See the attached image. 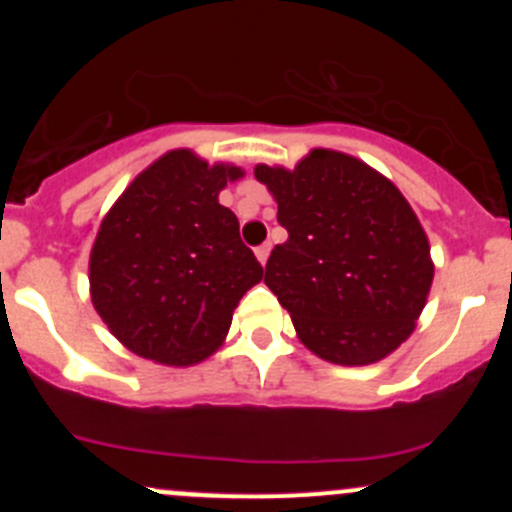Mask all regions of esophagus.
<instances>
[{"mask_svg": "<svg viewBox=\"0 0 512 512\" xmlns=\"http://www.w3.org/2000/svg\"><path fill=\"white\" fill-rule=\"evenodd\" d=\"M270 250H272V245H270V242H262L260 247H255V255H257V260L262 262V265H265V262H267V257H270Z\"/></svg>", "mask_w": 512, "mask_h": 512, "instance_id": "1", "label": "esophagus"}]
</instances>
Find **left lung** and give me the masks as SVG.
Here are the masks:
<instances>
[{
    "label": "left lung",
    "mask_w": 512,
    "mask_h": 512,
    "mask_svg": "<svg viewBox=\"0 0 512 512\" xmlns=\"http://www.w3.org/2000/svg\"><path fill=\"white\" fill-rule=\"evenodd\" d=\"M287 240L265 265L307 349L344 366L394 352L433 280L426 232L394 183L352 156L309 153L294 170L257 165Z\"/></svg>",
    "instance_id": "1"
}]
</instances>
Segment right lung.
Here are the masks:
<instances>
[{
	"instance_id": "right-lung-1",
	"label": "right lung",
	"mask_w": 512,
	"mask_h": 512,
	"mask_svg": "<svg viewBox=\"0 0 512 512\" xmlns=\"http://www.w3.org/2000/svg\"><path fill=\"white\" fill-rule=\"evenodd\" d=\"M225 168L170 151L118 198L91 250V299L118 342L160 364H195L223 344L232 309L262 280L235 213L218 203Z\"/></svg>"
}]
</instances>
